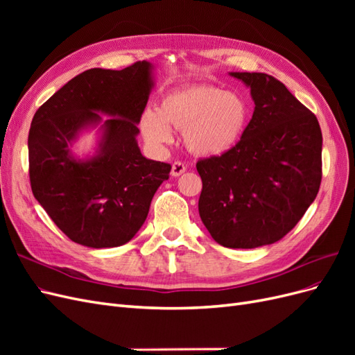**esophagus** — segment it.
<instances>
[{
    "label": "esophagus",
    "mask_w": 355,
    "mask_h": 355,
    "mask_svg": "<svg viewBox=\"0 0 355 355\" xmlns=\"http://www.w3.org/2000/svg\"><path fill=\"white\" fill-rule=\"evenodd\" d=\"M185 170H187V166L182 163V161H175V163L171 164V176H180Z\"/></svg>",
    "instance_id": "obj_1"
}]
</instances>
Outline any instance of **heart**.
Returning a JSON list of instances; mask_svg holds the SVG:
<instances>
[{
  "label": "heart",
  "instance_id": "b5f03b06",
  "mask_svg": "<svg viewBox=\"0 0 355 355\" xmlns=\"http://www.w3.org/2000/svg\"><path fill=\"white\" fill-rule=\"evenodd\" d=\"M250 106L243 94L214 85H191L161 98L157 112L145 111L141 130L153 146L171 141L168 125L180 128L189 151L198 155L228 153L249 123Z\"/></svg>",
  "mask_w": 355,
  "mask_h": 355
}]
</instances>
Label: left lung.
I'll return each instance as SVG.
<instances>
[{
  "instance_id": "8db88e82",
  "label": "left lung",
  "mask_w": 355,
  "mask_h": 355,
  "mask_svg": "<svg viewBox=\"0 0 355 355\" xmlns=\"http://www.w3.org/2000/svg\"><path fill=\"white\" fill-rule=\"evenodd\" d=\"M231 75L250 87L254 111L237 145L198 159V211L214 241L254 249L282 240L315 200L323 136L317 116L272 75Z\"/></svg>"
}]
</instances>
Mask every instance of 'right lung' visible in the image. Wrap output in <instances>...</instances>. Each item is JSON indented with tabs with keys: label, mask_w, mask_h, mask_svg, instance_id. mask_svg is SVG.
<instances>
[{
	"label": "right lung",
	"mask_w": 355,
	"mask_h": 355,
	"mask_svg": "<svg viewBox=\"0 0 355 355\" xmlns=\"http://www.w3.org/2000/svg\"><path fill=\"white\" fill-rule=\"evenodd\" d=\"M153 89L151 63L121 71L93 68L42 103L28 136L32 194L73 243L93 249L130 241L144 225L171 166L141 154L137 124ZM104 119L100 154L80 162L67 145L78 130Z\"/></svg>",
	"instance_id": "add662e5"
}]
</instances>
